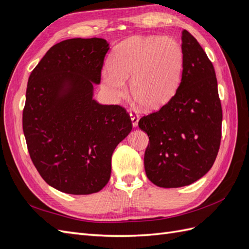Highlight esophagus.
<instances>
[{
	"label": "esophagus",
	"instance_id": "esophagus-1",
	"mask_svg": "<svg viewBox=\"0 0 249 249\" xmlns=\"http://www.w3.org/2000/svg\"><path fill=\"white\" fill-rule=\"evenodd\" d=\"M130 116H131V119H132V124L133 126H137L138 125V122H139V115L138 113L135 111V110H132L130 112Z\"/></svg>",
	"mask_w": 249,
	"mask_h": 249
}]
</instances>
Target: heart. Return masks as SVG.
<instances>
[{"instance_id": "1", "label": "heart", "mask_w": 249, "mask_h": 249, "mask_svg": "<svg viewBox=\"0 0 249 249\" xmlns=\"http://www.w3.org/2000/svg\"><path fill=\"white\" fill-rule=\"evenodd\" d=\"M183 69V51L168 36H133L115 48L110 70L102 80L113 99L125 95V80L131 79V93L141 107L159 108L175 93Z\"/></svg>"}]
</instances>
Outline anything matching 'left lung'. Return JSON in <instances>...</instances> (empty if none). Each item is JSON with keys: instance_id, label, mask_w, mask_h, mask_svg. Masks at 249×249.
<instances>
[{"instance_id": "1", "label": "left lung", "mask_w": 249, "mask_h": 249, "mask_svg": "<svg viewBox=\"0 0 249 249\" xmlns=\"http://www.w3.org/2000/svg\"><path fill=\"white\" fill-rule=\"evenodd\" d=\"M182 51V80L175 95L138 123L149 138L146 177L162 188L187 186L205 176L221 141L222 108L214 66L187 30Z\"/></svg>"}]
</instances>
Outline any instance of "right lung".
Here are the masks:
<instances>
[{
    "instance_id": "obj_1",
    "label": "right lung",
    "mask_w": 249,
    "mask_h": 249,
    "mask_svg": "<svg viewBox=\"0 0 249 249\" xmlns=\"http://www.w3.org/2000/svg\"><path fill=\"white\" fill-rule=\"evenodd\" d=\"M103 38H72L53 46L30 74L22 130L30 158L57 190L84 195L99 192L111 175V157L132 130L119 105L92 99L101 82Z\"/></svg>"
}]
</instances>
